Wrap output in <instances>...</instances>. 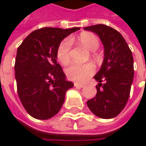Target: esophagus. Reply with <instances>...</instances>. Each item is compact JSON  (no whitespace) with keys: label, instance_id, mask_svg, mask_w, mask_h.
Listing matches in <instances>:
<instances>
[{"label":"esophagus","instance_id":"obj_1","mask_svg":"<svg viewBox=\"0 0 146 146\" xmlns=\"http://www.w3.org/2000/svg\"><path fill=\"white\" fill-rule=\"evenodd\" d=\"M74 86L77 88H83V87H84V84H79V83H74Z\"/></svg>","mask_w":146,"mask_h":146}]
</instances>
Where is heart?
<instances>
[{
	"mask_svg": "<svg viewBox=\"0 0 146 146\" xmlns=\"http://www.w3.org/2000/svg\"><path fill=\"white\" fill-rule=\"evenodd\" d=\"M73 40L64 39L60 42L56 49V58L63 65H67L70 62V50ZM77 41L83 44L85 48L95 50L99 47V40L96 35L90 32H83L78 38ZM95 73V66L91 62L85 64L72 63L66 68L67 76L74 81L84 82L87 80Z\"/></svg>",
	"mask_w": 146,
	"mask_h": 146,
	"instance_id": "b5f03b06",
	"label": "heart"
}]
</instances>
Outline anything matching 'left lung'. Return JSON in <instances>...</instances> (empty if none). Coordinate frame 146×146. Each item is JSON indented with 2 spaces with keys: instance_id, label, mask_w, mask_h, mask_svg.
Wrapping results in <instances>:
<instances>
[{
  "instance_id": "left-lung-1",
  "label": "left lung",
  "mask_w": 146,
  "mask_h": 146,
  "mask_svg": "<svg viewBox=\"0 0 146 146\" xmlns=\"http://www.w3.org/2000/svg\"><path fill=\"white\" fill-rule=\"evenodd\" d=\"M85 30L98 35L104 45V61L94 78L96 96L87 102L90 110L101 118L117 117L125 107L133 79V58L122 35L111 27L96 24Z\"/></svg>"
}]
</instances>
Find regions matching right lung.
<instances>
[{
	"instance_id": "add662e5",
	"label": "right lung",
	"mask_w": 146,
	"mask_h": 146,
	"mask_svg": "<svg viewBox=\"0 0 146 146\" xmlns=\"http://www.w3.org/2000/svg\"><path fill=\"white\" fill-rule=\"evenodd\" d=\"M78 29H36L17 48L14 66L17 94L31 117L40 120L54 117L64 103L67 90L73 87L56 62V49L65 37Z\"/></svg>"
}]
</instances>
